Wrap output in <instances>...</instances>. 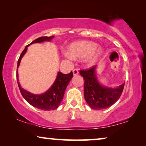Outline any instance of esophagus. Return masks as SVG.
<instances>
[{
  "label": "esophagus",
  "mask_w": 146,
  "mask_h": 146,
  "mask_svg": "<svg viewBox=\"0 0 146 146\" xmlns=\"http://www.w3.org/2000/svg\"><path fill=\"white\" fill-rule=\"evenodd\" d=\"M78 73H79V72H78V70L77 69H74L73 70V74L74 75L78 74Z\"/></svg>",
  "instance_id": "obj_1"
}]
</instances>
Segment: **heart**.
Wrapping results in <instances>:
<instances>
[{
  "instance_id": "b5f03b06",
  "label": "heart",
  "mask_w": 146,
  "mask_h": 146,
  "mask_svg": "<svg viewBox=\"0 0 146 146\" xmlns=\"http://www.w3.org/2000/svg\"><path fill=\"white\" fill-rule=\"evenodd\" d=\"M97 46L96 44L92 42H76L70 45L69 51H64V54L69 59L84 57L86 64L91 66L96 62L102 54L101 50L97 48Z\"/></svg>"
}]
</instances>
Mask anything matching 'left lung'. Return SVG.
Masks as SVG:
<instances>
[{
	"label": "left lung",
	"mask_w": 146,
	"mask_h": 146,
	"mask_svg": "<svg viewBox=\"0 0 146 146\" xmlns=\"http://www.w3.org/2000/svg\"><path fill=\"white\" fill-rule=\"evenodd\" d=\"M96 68V66H93L88 69H81L80 74L84 80V93L85 100L91 108L102 110L111 106L118 100L125 84L117 88L102 86L97 80L95 74Z\"/></svg>",
	"instance_id": "obj_1"
}]
</instances>
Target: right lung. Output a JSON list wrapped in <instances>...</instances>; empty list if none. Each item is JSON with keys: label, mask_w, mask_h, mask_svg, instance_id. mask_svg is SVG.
I'll use <instances>...</instances> for the list:
<instances>
[{"label": "right lung", "mask_w": 146, "mask_h": 146, "mask_svg": "<svg viewBox=\"0 0 146 146\" xmlns=\"http://www.w3.org/2000/svg\"><path fill=\"white\" fill-rule=\"evenodd\" d=\"M54 38V36H41L32 42L31 44H29V45H27L25 47V48L24 49L23 52L21 53L19 60H18L17 68L19 67L20 64L22 57L25 55V54L27 50V47L30 44L33 43L42 42L44 41H50ZM17 82L22 96L30 104L34 107L37 108L42 110H52L56 109L59 106L60 104L61 103L63 99L66 88L69 82L70 81V80L73 76L72 72L68 74H62L59 72L54 83L52 86L45 93L42 94L36 95L30 93L28 91H26L25 90L22 88L19 82L18 71L17 70Z\"/></svg>", "instance_id": "add662e5"}]
</instances>
